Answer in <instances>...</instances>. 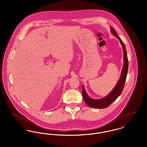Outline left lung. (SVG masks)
I'll return each mask as SVG.
<instances>
[{
  "mask_svg": "<svg viewBox=\"0 0 147 147\" xmlns=\"http://www.w3.org/2000/svg\"><path fill=\"white\" fill-rule=\"evenodd\" d=\"M111 33L119 40L120 43L122 46L123 50V54H124L123 67L121 70V77L119 80L118 81L117 84L113 89L112 90L103 98H102L100 99H94L91 98L86 93L84 86H83L82 94H83L84 100L88 106L93 108L103 109V108H107L108 106H109L112 103L114 100H116V99L121 95L123 90L125 82L126 80V78H127V73H128V59L127 53L126 51L125 45L121 38H119V36L118 35L117 33H116L114 28L112 26H111Z\"/></svg>",
  "mask_w": 147,
  "mask_h": 147,
  "instance_id": "8db88e82",
  "label": "left lung"
}]
</instances>
